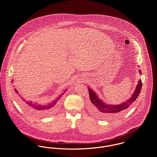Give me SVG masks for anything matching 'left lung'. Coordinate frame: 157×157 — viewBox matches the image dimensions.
Segmentation results:
<instances>
[{"label":"left lung","mask_w":157,"mask_h":157,"mask_svg":"<svg viewBox=\"0 0 157 157\" xmlns=\"http://www.w3.org/2000/svg\"><path fill=\"white\" fill-rule=\"evenodd\" d=\"M140 73L141 74L140 70ZM141 87L142 82L141 80H140L131 97L126 101L118 105L105 104V103L98 98V95L94 90L88 88L90 100L92 103L90 106L92 112L101 119L109 118L119 115L120 113L126 111L136 100L141 92Z\"/></svg>","instance_id":"1"}]
</instances>
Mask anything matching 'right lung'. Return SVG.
Here are the masks:
<instances>
[{
	"instance_id": "right-lung-1",
	"label": "right lung",
	"mask_w": 157,
	"mask_h": 157,
	"mask_svg": "<svg viewBox=\"0 0 157 157\" xmlns=\"http://www.w3.org/2000/svg\"><path fill=\"white\" fill-rule=\"evenodd\" d=\"M13 82V80H12ZM16 92L18 94V91L16 89H14ZM66 92V90L60 95L56 100H54L53 101L49 103L48 104L46 105H39L36 103H33L32 101H26L25 99L23 98L22 97L18 94L19 97L18 100L22 105L23 108L26 110V111L34 114L35 115L37 116H45L51 112H53L56 108L59 105V101L62 95L64 94V93Z\"/></svg>"
}]
</instances>
